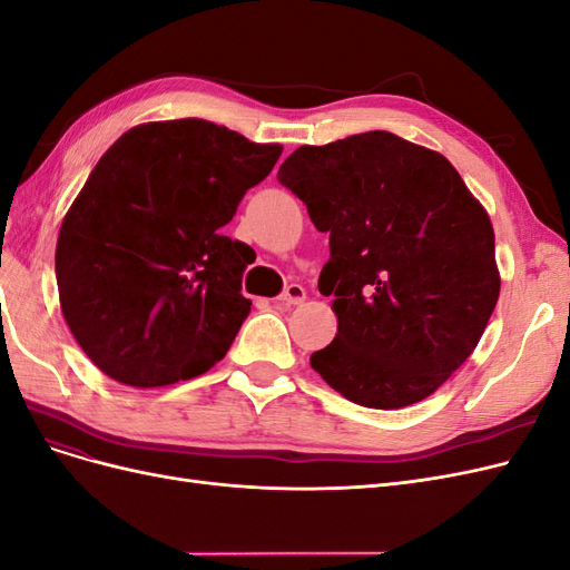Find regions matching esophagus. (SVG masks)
I'll list each match as a JSON object with an SVG mask.
<instances>
[{
    "label": "esophagus",
    "mask_w": 570,
    "mask_h": 570,
    "mask_svg": "<svg viewBox=\"0 0 570 570\" xmlns=\"http://www.w3.org/2000/svg\"><path fill=\"white\" fill-rule=\"evenodd\" d=\"M304 299H306V289H304L302 285H295V283H292V285L283 292V295L278 297V302H281V304H287V306L302 304Z\"/></svg>",
    "instance_id": "esophagus-1"
}]
</instances>
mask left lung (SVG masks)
<instances>
[{"mask_svg":"<svg viewBox=\"0 0 570 570\" xmlns=\"http://www.w3.org/2000/svg\"><path fill=\"white\" fill-rule=\"evenodd\" d=\"M278 180L331 233L318 289L337 335L312 368L361 406L425 400L473 354L499 299L485 206L440 151L385 130L302 145Z\"/></svg>","mask_w":570,"mask_h":570,"instance_id":"1","label":"left lung"}]
</instances>
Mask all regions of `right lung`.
<instances>
[{
  "label": "right lung",
  "mask_w": 570,
  "mask_h": 570,
  "mask_svg": "<svg viewBox=\"0 0 570 570\" xmlns=\"http://www.w3.org/2000/svg\"><path fill=\"white\" fill-rule=\"evenodd\" d=\"M283 145L204 118L151 120L97 161L57 239L61 314L92 364L130 387L209 371L247 318L249 247L220 235Z\"/></svg>",
  "instance_id": "1"
}]
</instances>
